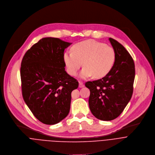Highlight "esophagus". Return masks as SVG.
<instances>
[{
    "label": "esophagus",
    "mask_w": 155,
    "mask_h": 155,
    "mask_svg": "<svg viewBox=\"0 0 155 155\" xmlns=\"http://www.w3.org/2000/svg\"><path fill=\"white\" fill-rule=\"evenodd\" d=\"M84 87V84H83V82L79 81V87L82 88V87Z\"/></svg>",
    "instance_id": "34e87169"
}]
</instances>
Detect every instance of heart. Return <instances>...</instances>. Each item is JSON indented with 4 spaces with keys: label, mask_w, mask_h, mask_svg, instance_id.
<instances>
[{
    "label": "heart",
    "mask_w": 155,
    "mask_h": 155,
    "mask_svg": "<svg viewBox=\"0 0 155 155\" xmlns=\"http://www.w3.org/2000/svg\"><path fill=\"white\" fill-rule=\"evenodd\" d=\"M64 58L70 74L75 76L84 62L85 67L80 74L81 78L92 76L95 78H101L112 70L116 54L114 48L105 43L88 40L75 44L73 52H65Z\"/></svg>",
    "instance_id": "b5f03b06"
}]
</instances>
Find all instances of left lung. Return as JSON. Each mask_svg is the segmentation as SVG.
Masks as SVG:
<instances>
[{
    "instance_id": "left-lung-1",
    "label": "left lung",
    "mask_w": 155,
    "mask_h": 155,
    "mask_svg": "<svg viewBox=\"0 0 155 155\" xmlns=\"http://www.w3.org/2000/svg\"><path fill=\"white\" fill-rule=\"evenodd\" d=\"M109 40L116 54L112 70L102 79L85 84L90 91L88 104L92 114L103 121L116 118L124 110L131 98L135 78L134 62L130 53L115 40Z\"/></svg>"
}]
</instances>
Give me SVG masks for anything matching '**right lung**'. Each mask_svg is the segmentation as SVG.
Instances as JSON below:
<instances>
[{
	"mask_svg": "<svg viewBox=\"0 0 155 155\" xmlns=\"http://www.w3.org/2000/svg\"><path fill=\"white\" fill-rule=\"evenodd\" d=\"M71 44L57 38H43L22 60L23 99L34 115L46 125L56 124L68 115L71 92L79 85L65 70L64 51Z\"/></svg>",
	"mask_w": 155,
	"mask_h": 155,
	"instance_id": "add662e5",
	"label": "right lung"
}]
</instances>
